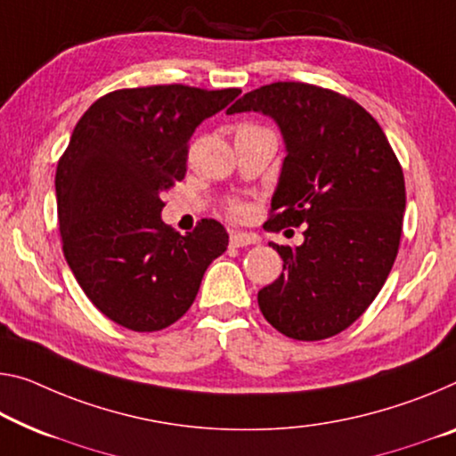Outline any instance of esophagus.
I'll return each mask as SVG.
<instances>
[{
  "label": "esophagus",
  "mask_w": 456,
  "mask_h": 456,
  "mask_svg": "<svg viewBox=\"0 0 456 456\" xmlns=\"http://www.w3.org/2000/svg\"><path fill=\"white\" fill-rule=\"evenodd\" d=\"M258 238L255 234H247V232H232L230 234V244L236 248L240 247H250V244H256Z\"/></svg>",
  "instance_id": "obj_1"
}]
</instances>
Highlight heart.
I'll list each match as a JSON object with an SVG mask.
<instances>
[{"instance_id":"b5f03b06","label":"heart","mask_w":456,"mask_h":456,"mask_svg":"<svg viewBox=\"0 0 456 456\" xmlns=\"http://www.w3.org/2000/svg\"><path fill=\"white\" fill-rule=\"evenodd\" d=\"M240 128H256V126L244 124V126H240ZM230 212H232L234 216H242L244 214V208L240 204H232V206H230Z\"/></svg>"}]
</instances>
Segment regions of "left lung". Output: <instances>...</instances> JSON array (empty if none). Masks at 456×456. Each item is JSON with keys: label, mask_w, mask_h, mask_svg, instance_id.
Masks as SVG:
<instances>
[{"label": "left lung", "mask_w": 456, "mask_h": 456, "mask_svg": "<svg viewBox=\"0 0 456 456\" xmlns=\"http://www.w3.org/2000/svg\"><path fill=\"white\" fill-rule=\"evenodd\" d=\"M240 111L273 118L285 140L265 228L304 224L299 247L273 244L283 273L258 291V307L289 338H330L362 316L394 267L405 209L402 165L375 118L330 89L271 83L228 108Z\"/></svg>", "instance_id": "left-lung-1"}]
</instances>
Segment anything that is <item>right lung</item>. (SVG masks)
Here are the masks:
<instances>
[{"instance_id": "1", "label": "right lung", "mask_w": 456, "mask_h": 456, "mask_svg": "<svg viewBox=\"0 0 456 456\" xmlns=\"http://www.w3.org/2000/svg\"><path fill=\"white\" fill-rule=\"evenodd\" d=\"M240 89L151 86L103 95L77 122L57 167L62 252L97 310L134 332L171 326L228 247L220 222L181 236L160 220L187 171L189 138Z\"/></svg>"}]
</instances>
